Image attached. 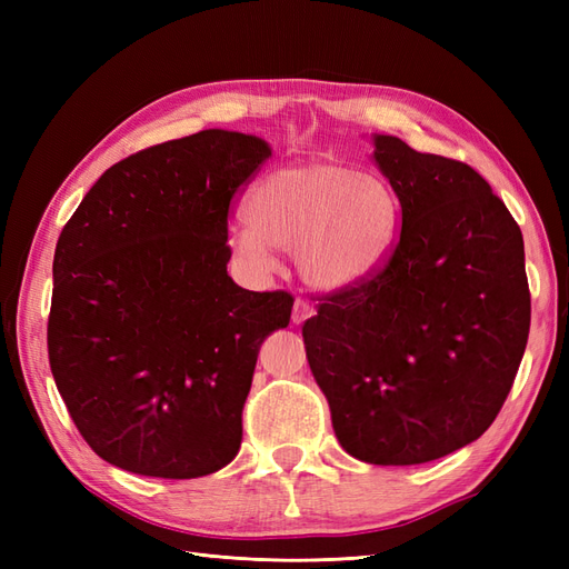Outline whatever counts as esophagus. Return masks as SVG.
I'll return each mask as SVG.
<instances>
[{"mask_svg":"<svg viewBox=\"0 0 569 569\" xmlns=\"http://www.w3.org/2000/svg\"><path fill=\"white\" fill-rule=\"evenodd\" d=\"M316 313V308H313V303H308V301H303V299H297V303H295V311H291V320H295L297 325H301L303 320H308Z\"/></svg>","mask_w":569,"mask_h":569,"instance_id":"esophagus-1","label":"esophagus"}]
</instances>
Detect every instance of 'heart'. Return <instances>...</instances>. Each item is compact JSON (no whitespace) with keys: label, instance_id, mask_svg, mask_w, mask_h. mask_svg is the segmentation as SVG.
I'll return each instance as SVG.
<instances>
[{"label":"heart","instance_id":"1","mask_svg":"<svg viewBox=\"0 0 569 569\" xmlns=\"http://www.w3.org/2000/svg\"><path fill=\"white\" fill-rule=\"evenodd\" d=\"M247 220L232 232V249L247 263L270 270L274 247L295 253L313 287L349 289L385 266L401 213L382 178L316 159L270 170L253 187Z\"/></svg>","mask_w":569,"mask_h":569}]
</instances>
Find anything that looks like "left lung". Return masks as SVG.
<instances>
[{"label": "left lung", "mask_w": 569, "mask_h": 569, "mask_svg": "<svg viewBox=\"0 0 569 569\" xmlns=\"http://www.w3.org/2000/svg\"><path fill=\"white\" fill-rule=\"evenodd\" d=\"M375 161L399 239L372 278L322 295L303 343L343 451L420 465L479 439L508 399L531 318L525 242L468 163L389 134Z\"/></svg>", "instance_id": "1"}]
</instances>
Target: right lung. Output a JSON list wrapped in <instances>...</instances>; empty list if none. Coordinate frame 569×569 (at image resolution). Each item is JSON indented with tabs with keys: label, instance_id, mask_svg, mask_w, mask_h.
<instances>
[{
	"label": "right lung",
	"instance_id": "add662e5",
	"mask_svg": "<svg viewBox=\"0 0 569 569\" xmlns=\"http://www.w3.org/2000/svg\"><path fill=\"white\" fill-rule=\"evenodd\" d=\"M268 157L228 130L142 149L59 234L49 368L78 432L116 468L194 479L239 451L258 349L295 306L228 274L230 206Z\"/></svg>",
	"mask_w": 569,
	"mask_h": 569
}]
</instances>
